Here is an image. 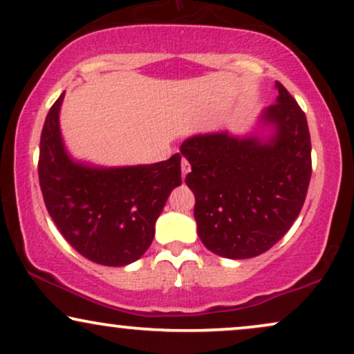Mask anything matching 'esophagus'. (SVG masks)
Returning a JSON list of instances; mask_svg holds the SVG:
<instances>
[{
    "instance_id": "34e87169",
    "label": "esophagus",
    "mask_w": 354,
    "mask_h": 354,
    "mask_svg": "<svg viewBox=\"0 0 354 354\" xmlns=\"http://www.w3.org/2000/svg\"><path fill=\"white\" fill-rule=\"evenodd\" d=\"M189 171H191V165H189V162L183 158V162H181V174H183V178H185L186 174L189 173Z\"/></svg>"
}]
</instances>
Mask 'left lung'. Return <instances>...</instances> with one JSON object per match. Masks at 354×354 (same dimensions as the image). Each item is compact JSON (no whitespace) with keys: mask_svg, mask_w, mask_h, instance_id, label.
Wrapping results in <instances>:
<instances>
[{"mask_svg":"<svg viewBox=\"0 0 354 354\" xmlns=\"http://www.w3.org/2000/svg\"><path fill=\"white\" fill-rule=\"evenodd\" d=\"M259 114V133H199L181 144L191 165L194 218L204 247L218 257H258L283 239L301 212L312 174L306 114L279 82ZM265 130L270 136H261Z\"/></svg>","mask_w":354,"mask_h":354,"instance_id":"obj_1","label":"left lung"}]
</instances>
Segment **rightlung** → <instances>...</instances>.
I'll return each mask as SVG.
<instances>
[{
  "label": "right lung",
  "instance_id": "right-lung-1",
  "mask_svg": "<svg viewBox=\"0 0 354 354\" xmlns=\"http://www.w3.org/2000/svg\"><path fill=\"white\" fill-rule=\"evenodd\" d=\"M65 93L48 111L39 153V183L57 229L80 254L104 266L137 261L151 245L155 222L181 185V155L136 167H95L66 151L60 132Z\"/></svg>",
  "mask_w": 354,
  "mask_h": 354
}]
</instances>
